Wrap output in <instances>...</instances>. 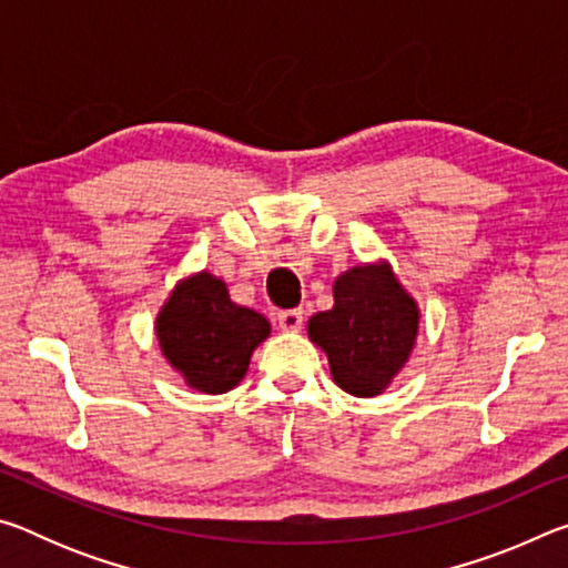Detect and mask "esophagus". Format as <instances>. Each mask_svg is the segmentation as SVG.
<instances>
[{"label":"esophagus","mask_w":568,"mask_h":568,"mask_svg":"<svg viewBox=\"0 0 568 568\" xmlns=\"http://www.w3.org/2000/svg\"><path fill=\"white\" fill-rule=\"evenodd\" d=\"M277 325H281V331L287 333H295L303 328V311L301 307H295V311H281L277 313Z\"/></svg>","instance_id":"1"}]
</instances>
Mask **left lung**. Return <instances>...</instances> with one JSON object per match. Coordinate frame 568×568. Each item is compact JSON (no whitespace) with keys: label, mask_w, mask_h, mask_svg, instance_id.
Returning a JSON list of instances; mask_svg holds the SVG:
<instances>
[{"label":"left lung","mask_w":568,"mask_h":568,"mask_svg":"<svg viewBox=\"0 0 568 568\" xmlns=\"http://www.w3.org/2000/svg\"><path fill=\"white\" fill-rule=\"evenodd\" d=\"M420 307L388 261L353 265L333 283V307L307 321V338L328 355L335 386L358 398L386 390L408 363Z\"/></svg>","instance_id":"left-lung-1"}]
</instances>
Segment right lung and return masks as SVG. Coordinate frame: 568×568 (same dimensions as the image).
I'll return each mask as SVG.
<instances>
[{
  "mask_svg": "<svg viewBox=\"0 0 568 568\" xmlns=\"http://www.w3.org/2000/svg\"><path fill=\"white\" fill-rule=\"evenodd\" d=\"M165 361L192 390L217 396L245 378L253 351L271 323L253 307L230 301L223 277L197 271L180 277L155 318Z\"/></svg>",
  "mask_w": 568,
  "mask_h": 568,
  "instance_id": "1",
  "label": "right lung"
}]
</instances>
